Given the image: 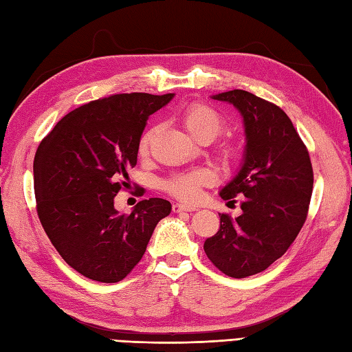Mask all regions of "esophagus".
<instances>
[{
  "mask_svg": "<svg viewBox=\"0 0 352 352\" xmlns=\"http://www.w3.org/2000/svg\"><path fill=\"white\" fill-rule=\"evenodd\" d=\"M172 210L175 213H180V212H192L195 210V207L193 206H188V204H174L172 206Z\"/></svg>",
  "mask_w": 352,
  "mask_h": 352,
  "instance_id": "esophagus-1",
  "label": "esophagus"
}]
</instances>
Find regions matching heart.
<instances>
[{"label":"heart","instance_id":"heart-1","mask_svg":"<svg viewBox=\"0 0 352 352\" xmlns=\"http://www.w3.org/2000/svg\"><path fill=\"white\" fill-rule=\"evenodd\" d=\"M183 124L190 136L198 140H213L223 130V119L214 109L206 104H193L184 111ZM155 134V129L148 130L140 140L139 153L145 155L151 145V140ZM208 177L204 170H193L188 174L177 175L166 182L164 188L169 193L183 201H195L199 197V188L206 184Z\"/></svg>","mask_w":352,"mask_h":352}]
</instances>
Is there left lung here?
<instances>
[{
    "label": "left lung",
    "mask_w": 352,
    "mask_h": 352,
    "mask_svg": "<svg viewBox=\"0 0 352 352\" xmlns=\"http://www.w3.org/2000/svg\"><path fill=\"white\" fill-rule=\"evenodd\" d=\"M228 102L243 119L245 151L241 168L219 195L241 197L237 218L219 214L218 233L204 251L228 276L245 278L265 271L295 241L307 218L313 169L307 148L284 111L251 92L212 95Z\"/></svg>",
    "instance_id": "obj_1"
}]
</instances>
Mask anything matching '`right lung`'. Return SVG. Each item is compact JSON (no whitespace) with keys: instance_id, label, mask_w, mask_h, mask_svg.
<instances>
[{"instance_id":"obj_1","label":"right lung","mask_w":352,"mask_h":352,"mask_svg":"<svg viewBox=\"0 0 352 352\" xmlns=\"http://www.w3.org/2000/svg\"><path fill=\"white\" fill-rule=\"evenodd\" d=\"M172 98L133 92L87 102L63 116L37 148V214L62 258L87 278H125L172 210L163 198L142 199L130 214L113 206L138 163L146 119Z\"/></svg>"}]
</instances>
